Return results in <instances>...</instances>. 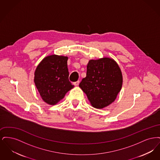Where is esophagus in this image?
<instances>
[{"instance_id": "1", "label": "esophagus", "mask_w": 160, "mask_h": 160, "mask_svg": "<svg viewBox=\"0 0 160 160\" xmlns=\"http://www.w3.org/2000/svg\"><path fill=\"white\" fill-rule=\"evenodd\" d=\"M79 83H80V82H79V81H77V82H74L73 84H74V85H75L76 86H77L79 84Z\"/></svg>"}]
</instances>
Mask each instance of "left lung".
<instances>
[{"mask_svg": "<svg viewBox=\"0 0 160 160\" xmlns=\"http://www.w3.org/2000/svg\"><path fill=\"white\" fill-rule=\"evenodd\" d=\"M123 77L117 62L110 58L92 59L87 65L86 77L79 87L86 93L92 106L102 108L116 98L121 90Z\"/></svg>", "mask_w": 160, "mask_h": 160, "instance_id": "1", "label": "left lung"}]
</instances>
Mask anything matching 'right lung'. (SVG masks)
<instances>
[{"instance_id":"right-lung-1","label":"right lung","mask_w":160,"mask_h":160,"mask_svg":"<svg viewBox=\"0 0 160 160\" xmlns=\"http://www.w3.org/2000/svg\"><path fill=\"white\" fill-rule=\"evenodd\" d=\"M67 56L52 54L44 58L34 73V82L42 100L55 105L74 86L69 81Z\"/></svg>"}]
</instances>
